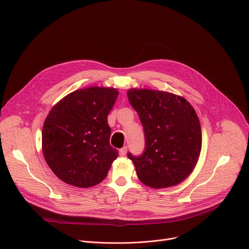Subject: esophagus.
Wrapping results in <instances>:
<instances>
[{"label": "esophagus", "mask_w": 249, "mask_h": 249, "mask_svg": "<svg viewBox=\"0 0 249 249\" xmlns=\"http://www.w3.org/2000/svg\"><path fill=\"white\" fill-rule=\"evenodd\" d=\"M127 153V147L126 146H124L123 148H121L119 150V154L121 155V156H125V154Z\"/></svg>", "instance_id": "obj_1"}]
</instances>
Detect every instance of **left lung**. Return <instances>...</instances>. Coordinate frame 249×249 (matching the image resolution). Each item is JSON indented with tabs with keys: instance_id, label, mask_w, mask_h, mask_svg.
Listing matches in <instances>:
<instances>
[{
	"instance_id": "obj_1",
	"label": "left lung",
	"mask_w": 249,
	"mask_h": 249,
	"mask_svg": "<svg viewBox=\"0 0 249 249\" xmlns=\"http://www.w3.org/2000/svg\"><path fill=\"white\" fill-rule=\"evenodd\" d=\"M127 96L145 133L142 153L127 154L139 179L153 188L177 185L194 170L202 149L196 110L184 98L167 92L130 89Z\"/></svg>"
}]
</instances>
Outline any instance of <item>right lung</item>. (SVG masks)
I'll list each match as a JSON object with an SVG mask.
<instances>
[{"mask_svg": "<svg viewBox=\"0 0 249 249\" xmlns=\"http://www.w3.org/2000/svg\"><path fill=\"white\" fill-rule=\"evenodd\" d=\"M119 92L91 87L70 93L46 117L42 151L59 179L76 187H91L107 177L119 152L109 145L107 116Z\"/></svg>", "mask_w": 249, "mask_h": 249, "instance_id": "1", "label": "right lung"}]
</instances>
